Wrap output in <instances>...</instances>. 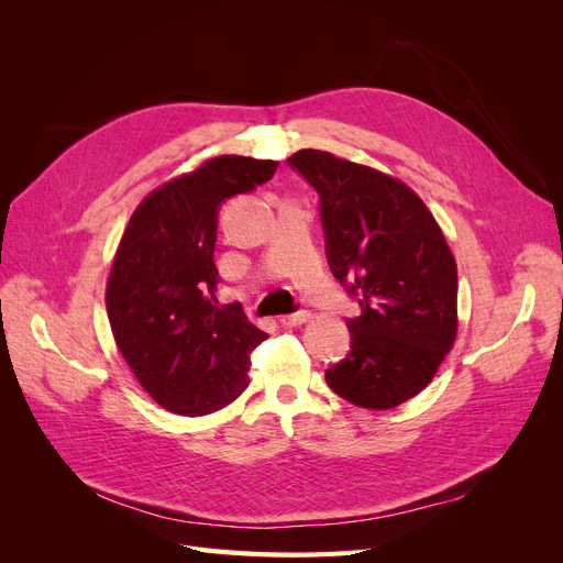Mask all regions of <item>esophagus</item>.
Listing matches in <instances>:
<instances>
[{"mask_svg":"<svg viewBox=\"0 0 563 563\" xmlns=\"http://www.w3.org/2000/svg\"><path fill=\"white\" fill-rule=\"evenodd\" d=\"M312 319V314L310 312H296V314H286V317H282L279 321L284 323V327H302V323H308Z\"/></svg>","mask_w":563,"mask_h":563,"instance_id":"obj_1","label":"esophagus"}]
</instances>
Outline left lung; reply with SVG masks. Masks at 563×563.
Segmentation results:
<instances>
[{"mask_svg": "<svg viewBox=\"0 0 563 563\" xmlns=\"http://www.w3.org/2000/svg\"><path fill=\"white\" fill-rule=\"evenodd\" d=\"M288 164L321 197L333 277L350 283L362 317L352 350L327 371L354 406L387 411L434 378L457 335V267L432 211L395 176L331 152L298 150Z\"/></svg>", "mask_w": 563, "mask_h": 563, "instance_id": "8db88e82", "label": "left lung"}]
</instances>
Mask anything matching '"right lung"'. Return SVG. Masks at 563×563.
Segmentation results:
<instances>
[{
	"mask_svg": "<svg viewBox=\"0 0 563 563\" xmlns=\"http://www.w3.org/2000/svg\"><path fill=\"white\" fill-rule=\"evenodd\" d=\"M279 162L207 159L135 207L112 258L106 308L114 343L141 387L178 416H207L249 385L267 338L240 305L216 308L218 207L275 176Z\"/></svg>",
	"mask_w": 563,
	"mask_h": 563,
	"instance_id": "add662e5",
	"label": "right lung"
}]
</instances>
